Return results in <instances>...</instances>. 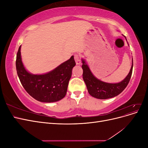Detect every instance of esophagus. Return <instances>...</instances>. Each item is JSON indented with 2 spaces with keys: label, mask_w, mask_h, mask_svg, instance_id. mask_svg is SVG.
I'll use <instances>...</instances> for the list:
<instances>
[{
  "label": "esophagus",
  "mask_w": 148,
  "mask_h": 148,
  "mask_svg": "<svg viewBox=\"0 0 148 148\" xmlns=\"http://www.w3.org/2000/svg\"><path fill=\"white\" fill-rule=\"evenodd\" d=\"M74 59L76 62V64L77 65H79L81 64V56L78 53H75L74 55Z\"/></svg>",
  "instance_id": "34e87169"
}]
</instances>
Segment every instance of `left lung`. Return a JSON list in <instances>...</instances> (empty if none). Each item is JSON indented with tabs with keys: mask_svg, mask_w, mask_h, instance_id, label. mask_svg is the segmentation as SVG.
<instances>
[{
	"mask_svg": "<svg viewBox=\"0 0 148 148\" xmlns=\"http://www.w3.org/2000/svg\"><path fill=\"white\" fill-rule=\"evenodd\" d=\"M83 78L88 91L91 96L100 99H106L117 96L127 86L130 80L133 70L132 65L130 72L123 81L118 83H108L101 81L93 75L84 60L82 59Z\"/></svg>",
	"mask_w": 148,
	"mask_h": 148,
	"instance_id": "obj_1",
	"label": "left lung"
}]
</instances>
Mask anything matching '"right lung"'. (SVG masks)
Returning <instances> with one entry per match:
<instances>
[{
	"mask_svg": "<svg viewBox=\"0 0 148 148\" xmlns=\"http://www.w3.org/2000/svg\"><path fill=\"white\" fill-rule=\"evenodd\" d=\"M21 46L16 54V69L20 82L34 99L43 102L60 101L65 96L72 69L76 63L73 56L49 73L33 75L29 73L22 63Z\"/></svg>",
	"mask_w": 148,
	"mask_h": 148,
	"instance_id": "1",
	"label": "right lung"
}]
</instances>
